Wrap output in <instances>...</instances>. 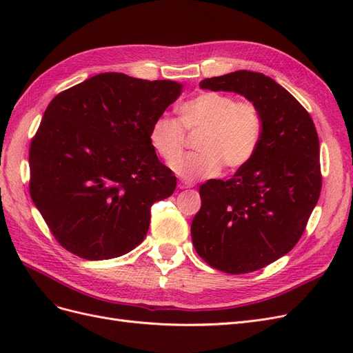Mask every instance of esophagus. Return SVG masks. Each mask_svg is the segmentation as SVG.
<instances>
[{
    "label": "esophagus",
    "mask_w": 353,
    "mask_h": 353,
    "mask_svg": "<svg viewBox=\"0 0 353 353\" xmlns=\"http://www.w3.org/2000/svg\"><path fill=\"white\" fill-rule=\"evenodd\" d=\"M190 187H191V184H187V183H179V184H178V188H181V190L190 188Z\"/></svg>",
    "instance_id": "obj_1"
}]
</instances>
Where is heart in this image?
<instances>
[{
    "mask_svg": "<svg viewBox=\"0 0 353 353\" xmlns=\"http://www.w3.org/2000/svg\"><path fill=\"white\" fill-rule=\"evenodd\" d=\"M200 132L197 154L179 159L186 142L185 132ZM263 119L258 105L230 94L205 91L179 105V119L162 114L150 126V144L160 159L185 181L212 178L222 165L237 170L249 165L259 150Z\"/></svg>",
    "mask_w": 353,
    "mask_h": 353,
    "instance_id": "1",
    "label": "heart"
}]
</instances>
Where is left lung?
<instances>
[{
  "label": "left lung",
  "instance_id": "obj_1",
  "mask_svg": "<svg viewBox=\"0 0 353 353\" xmlns=\"http://www.w3.org/2000/svg\"><path fill=\"white\" fill-rule=\"evenodd\" d=\"M203 90L234 91L258 105L259 150L232 178L200 185L201 208L191 223L200 258L227 274L265 268L290 252L305 232L321 193L319 140L312 117L263 73L237 70L200 82Z\"/></svg>",
  "mask_w": 353,
  "mask_h": 353
}]
</instances>
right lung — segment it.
Listing matches in <instances>:
<instances>
[{
  "mask_svg": "<svg viewBox=\"0 0 353 353\" xmlns=\"http://www.w3.org/2000/svg\"><path fill=\"white\" fill-rule=\"evenodd\" d=\"M181 88L109 72L50 101L30 141L29 193L61 248L101 261L144 240L153 203L176 187L148 132Z\"/></svg>",
  "mask_w": 353,
  "mask_h": 353,
  "instance_id": "right-lung-1",
  "label": "right lung"
}]
</instances>
